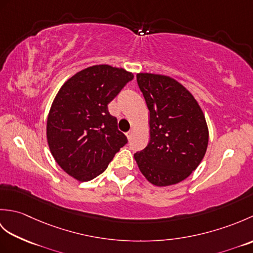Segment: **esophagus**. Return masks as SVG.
Segmentation results:
<instances>
[{
	"instance_id": "1",
	"label": "esophagus",
	"mask_w": 253,
	"mask_h": 253,
	"mask_svg": "<svg viewBox=\"0 0 253 253\" xmlns=\"http://www.w3.org/2000/svg\"><path fill=\"white\" fill-rule=\"evenodd\" d=\"M126 136H127V138H128V139H131V137H132V130H129V131H128V132L126 133Z\"/></svg>"
}]
</instances>
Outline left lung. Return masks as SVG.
Instances as JSON below:
<instances>
[{"label":"left lung","instance_id":"1","mask_svg":"<svg viewBox=\"0 0 253 253\" xmlns=\"http://www.w3.org/2000/svg\"><path fill=\"white\" fill-rule=\"evenodd\" d=\"M150 112V141L135 160L151 184L164 187L186 179L207 152L209 129L197 100L169 76L137 74Z\"/></svg>","mask_w":253,"mask_h":253}]
</instances>
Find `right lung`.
<instances>
[{
  "mask_svg": "<svg viewBox=\"0 0 253 253\" xmlns=\"http://www.w3.org/2000/svg\"><path fill=\"white\" fill-rule=\"evenodd\" d=\"M132 78L124 68L94 65L58 90L47 116V144L56 163L75 179L89 181L103 173L127 143L107 105Z\"/></svg>",
  "mask_w": 253,
  "mask_h": 253,
  "instance_id": "right-lung-1",
  "label": "right lung"
}]
</instances>
